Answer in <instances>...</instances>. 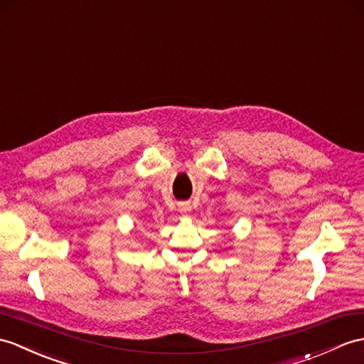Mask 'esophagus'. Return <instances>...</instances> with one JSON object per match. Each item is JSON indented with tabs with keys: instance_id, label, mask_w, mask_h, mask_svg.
<instances>
[{
	"instance_id": "1",
	"label": "esophagus",
	"mask_w": 364,
	"mask_h": 364,
	"mask_svg": "<svg viewBox=\"0 0 364 364\" xmlns=\"http://www.w3.org/2000/svg\"><path fill=\"white\" fill-rule=\"evenodd\" d=\"M180 213L183 214V215H186V217H188V214L191 213V205H189V203H183V205H180Z\"/></svg>"
}]
</instances>
